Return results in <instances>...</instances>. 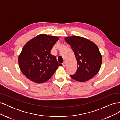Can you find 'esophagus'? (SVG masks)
Instances as JSON below:
<instances>
[{
	"mask_svg": "<svg viewBox=\"0 0 120 120\" xmlns=\"http://www.w3.org/2000/svg\"><path fill=\"white\" fill-rule=\"evenodd\" d=\"M63 66L64 67H66V63L65 62V61H64V62L63 63Z\"/></svg>",
	"mask_w": 120,
	"mask_h": 120,
	"instance_id": "34e87169",
	"label": "esophagus"
}]
</instances>
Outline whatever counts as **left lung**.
Here are the masks:
<instances>
[{
	"label": "left lung",
	"mask_w": 120,
	"mask_h": 120,
	"mask_svg": "<svg viewBox=\"0 0 120 120\" xmlns=\"http://www.w3.org/2000/svg\"><path fill=\"white\" fill-rule=\"evenodd\" d=\"M65 41L71 46L77 61L75 73L72 79L81 82L88 81L99 72L102 56L97 45L86 38L78 36L68 37Z\"/></svg>",
	"instance_id": "8db88e82"
}]
</instances>
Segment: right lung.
<instances>
[{
	"instance_id": "obj_1",
	"label": "right lung",
	"mask_w": 120,
	"mask_h": 120,
	"mask_svg": "<svg viewBox=\"0 0 120 120\" xmlns=\"http://www.w3.org/2000/svg\"><path fill=\"white\" fill-rule=\"evenodd\" d=\"M58 40L57 37L41 34L24 45L19 56V64L21 72L27 78L37 83L45 82L58 67L62 66L56 56L50 53Z\"/></svg>"
}]
</instances>
